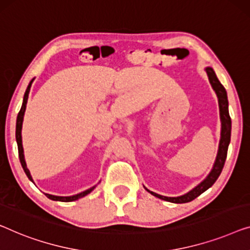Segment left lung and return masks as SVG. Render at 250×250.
Returning a JSON list of instances; mask_svg holds the SVG:
<instances>
[{
	"mask_svg": "<svg viewBox=\"0 0 250 250\" xmlns=\"http://www.w3.org/2000/svg\"><path fill=\"white\" fill-rule=\"evenodd\" d=\"M206 73H208V81L211 83L213 90H214L216 96H218V101H219V109H220V118H221V139H220L219 143V151L218 154H216V159L214 162V166H213V169L211 172L208 173V177L202 182L201 184L193 188L190 191H188L185 195H182V196L178 197H167L162 196V195H159L157 193H153L149 189H146L149 191L150 194L153 195V196L160 198V200L171 202V203H187V202H190L200 196L202 193H204L206 189H208L213 184L216 182V179L219 178L220 173H221L224 162H226L227 159V153H228V146H229L230 143V137H231V118L229 115V109H228V97H227V91L224 89V86L221 84V82L219 81V79L216 78V75L213 71L212 67H206L205 68Z\"/></svg>",
	"mask_w": 250,
	"mask_h": 250,
	"instance_id": "obj_1",
	"label": "left lung"
}]
</instances>
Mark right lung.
Segmentation results:
<instances>
[{"instance_id": "right-lung-1", "label": "right lung", "mask_w": 250, "mask_h": 250, "mask_svg": "<svg viewBox=\"0 0 250 250\" xmlns=\"http://www.w3.org/2000/svg\"><path fill=\"white\" fill-rule=\"evenodd\" d=\"M34 81V79L30 81L29 83L28 88L26 90V92H24V97H23V103H22V106H21V109L19 111V114H18V117H17V126H16V139H17V143H18V151H19V159H20V162H21V166H22V168L24 170V172H26V175L29 179L31 180L32 183H34V180H32V177L30 175V172H29V169L27 168V165H26V161H24V155H23V147H22V139H21V129H22V122H23V115H24V111H26V104H27V101H28V96H29V91H30V88H31V83ZM96 186H93L91 188H89V189H86L84 191H82V193H79L77 195H73V196H55V195H50V194H45L47 197L49 198V200H53V201H60V202H73V201H77L79 198H81L83 196H85V195H88L89 193H91V191L95 189Z\"/></svg>"}]
</instances>
